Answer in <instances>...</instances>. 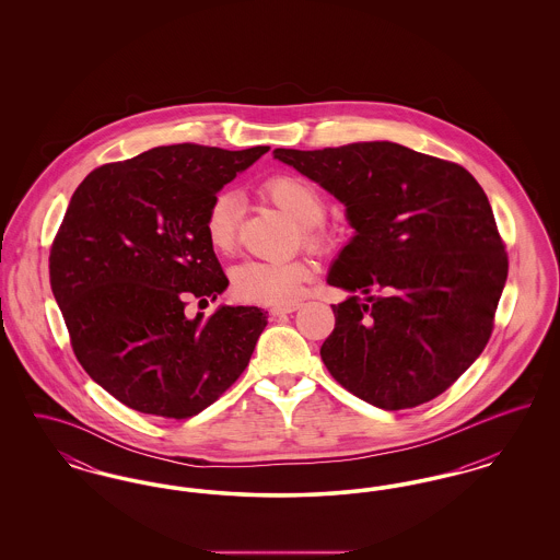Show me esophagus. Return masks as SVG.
<instances>
[{
    "label": "esophagus",
    "instance_id": "obj_1",
    "mask_svg": "<svg viewBox=\"0 0 560 560\" xmlns=\"http://www.w3.org/2000/svg\"><path fill=\"white\" fill-rule=\"evenodd\" d=\"M298 308H300L298 302H292V304H279V306H272V308H270V315H272V317H281V315H290V313L298 311Z\"/></svg>",
    "mask_w": 560,
    "mask_h": 560
}]
</instances>
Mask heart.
Returning a JSON list of instances; mask_svg holds the SVG:
<instances>
[{
  "instance_id": "b5f03b06",
  "label": "heart",
  "mask_w": 560,
  "mask_h": 560,
  "mask_svg": "<svg viewBox=\"0 0 560 560\" xmlns=\"http://www.w3.org/2000/svg\"><path fill=\"white\" fill-rule=\"evenodd\" d=\"M265 195L302 226V240L313 249H325L331 233L320 224L325 218V199L308 180L295 174H277L265 183ZM241 201L235 190H218L203 215V231L215 252L231 254L240 240ZM313 275L306 260H247L233 270V292L254 304H292L302 292L304 281Z\"/></svg>"
}]
</instances>
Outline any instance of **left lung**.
<instances>
[{"label": "left lung", "instance_id": "obj_1", "mask_svg": "<svg viewBox=\"0 0 560 560\" xmlns=\"http://www.w3.org/2000/svg\"><path fill=\"white\" fill-rule=\"evenodd\" d=\"M272 155L338 197L357 233L327 277L352 293L320 347L334 380L388 411L445 393L487 347L508 277L475 176L386 140Z\"/></svg>", "mask_w": 560, "mask_h": 560}]
</instances>
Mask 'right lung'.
I'll return each mask as SVG.
<instances>
[{
    "label": "right lung",
    "mask_w": 560,
    "mask_h": 560,
    "mask_svg": "<svg viewBox=\"0 0 560 560\" xmlns=\"http://www.w3.org/2000/svg\"><path fill=\"white\" fill-rule=\"evenodd\" d=\"M170 144L90 172L50 249V285L88 375L140 413L197 416L247 368L267 313L185 315L229 285L203 231L213 195L267 153Z\"/></svg>",
    "instance_id": "obj_1"
}]
</instances>
